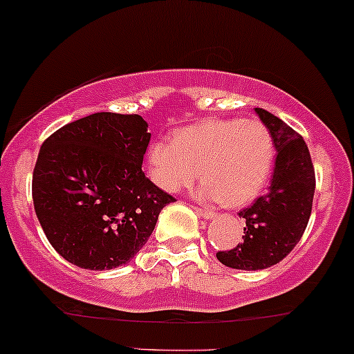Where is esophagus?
<instances>
[{
  "label": "esophagus",
  "instance_id": "obj_1",
  "mask_svg": "<svg viewBox=\"0 0 354 354\" xmlns=\"http://www.w3.org/2000/svg\"><path fill=\"white\" fill-rule=\"evenodd\" d=\"M196 213L205 220H213L216 216L215 212H212V209H207V208H196Z\"/></svg>",
  "mask_w": 354,
  "mask_h": 354
}]
</instances>
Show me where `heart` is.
<instances>
[{
	"mask_svg": "<svg viewBox=\"0 0 354 354\" xmlns=\"http://www.w3.org/2000/svg\"><path fill=\"white\" fill-rule=\"evenodd\" d=\"M274 159V138L260 120L207 119L178 129L171 145L154 141L146 161L158 188L176 193L200 174L201 200L236 208L263 192Z\"/></svg>",
	"mask_w": 354,
	"mask_h": 354,
	"instance_id": "b5f03b06",
	"label": "heart"
}]
</instances>
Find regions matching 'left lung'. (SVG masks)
Wrapping results in <instances>:
<instances>
[{"label": "left lung", "instance_id": "left-lung-1", "mask_svg": "<svg viewBox=\"0 0 354 354\" xmlns=\"http://www.w3.org/2000/svg\"><path fill=\"white\" fill-rule=\"evenodd\" d=\"M255 112L270 131L277 156L267 195L239 213L245 218L243 240L232 250L216 254L223 266L239 270L267 269L290 254L308 227L316 188L304 139L270 112L260 107Z\"/></svg>", "mask_w": 354, "mask_h": 354}]
</instances>
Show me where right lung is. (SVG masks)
Here are the masks:
<instances>
[{
	"label": "right lung",
	"instance_id": "obj_1",
	"mask_svg": "<svg viewBox=\"0 0 354 354\" xmlns=\"http://www.w3.org/2000/svg\"><path fill=\"white\" fill-rule=\"evenodd\" d=\"M149 139L141 115L97 112L41 145L33 169L35 213L67 262L111 270L147 242L159 212L174 201L142 173Z\"/></svg>",
	"mask_w": 354,
	"mask_h": 354
}]
</instances>
